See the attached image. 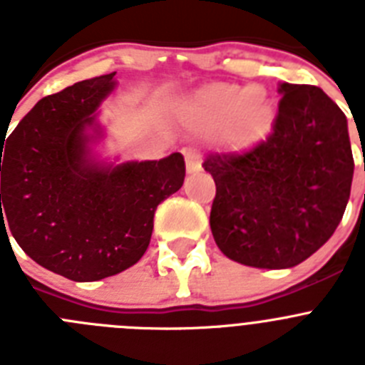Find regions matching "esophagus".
<instances>
[{
  "instance_id": "1",
  "label": "esophagus",
  "mask_w": 365,
  "mask_h": 365,
  "mask_svg": "<svg viewBox=\"0 0 365 365\" xmlns=\"http://www.w3.org/2000/svg\"><path fill=\"white\" fill-rule=\"evenodd\" d=\"M182 153H185L186 170H188V173L201 172V153H199L195 148H186Z\"/></svg>"
}]
</instances>
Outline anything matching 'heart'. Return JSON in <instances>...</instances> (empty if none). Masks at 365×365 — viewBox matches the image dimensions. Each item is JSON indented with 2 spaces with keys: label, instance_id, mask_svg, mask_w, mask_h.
I'll use <instances>...</instances> for the list:
<instances>
[{
  "label": "heart",
  "instance_id": "b5f03b06",
  "mask_svg": "<svg viewBox=\"0 0 365 365\" xmlns=\"http://www.w3.org/2000/svg\"><path fill=\"white\" fill-rule=\"evenodd\" d=\"M206 124L228 128L232 143L250 146L269 133L274 120L272 104L254 87L215 86L197 102Z\"/></svg>",
  "mask_w": 365,
  "mask_h": 365
}]
</instances>
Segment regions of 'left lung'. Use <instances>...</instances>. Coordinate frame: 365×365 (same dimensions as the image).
<instances>
[{
    "label": "left lung",
    "instance_id": "1",
    "mask_svg": "<svg viewBox=\"0 0 365 365\" xmlns=\"http://www.w3.org/2000/svg\"><path fill=\"white\" fill-rule=\"evenodd\" d=\"M272 131L241 153H212L210 228L221 252L257 269H289L334 234L353 182L347 118L320 87L282 83Z\"/></svg>",
    "mask_w": 365,
    "mask_h": 365
}]
</instances>
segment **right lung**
<instances>
[{"mask_svg": "<svg viewBox=\"0 0 365 365\" xmlns=\"http://www.w3.org/2000/svg\"><path fill=\"white\" fill-rule=\"evenodd\" d=\"M115 74L45 96L1 140L0 228H11L38 265L73 282L135 265L150 245L157 206L185 182L180 153L118 166L87 159L86 130Z\"/></svg>", "mask_w": 365, "mask_h": 365, "instance_id": "right-lung-1", "label": "right lung"}]
</instances>
